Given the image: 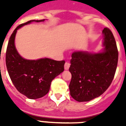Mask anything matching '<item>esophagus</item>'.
<instances>
[{
  "label": "esophagus",
  "mask_w": 126,
  "mask_h": 126,
  "mask_svg": "<svg viewBox=\"0 0 126 126\" xmlns=\"http://www.w3.org/2000/svg\"><path fill=\"white\" fill-rule=\"evenodd\" d=\"M70 67V63H68V62H66L65 63V65H64V68H65V70H68Z\"/></svg>",
  "instance_id": "obj_1"
}]
</instances>
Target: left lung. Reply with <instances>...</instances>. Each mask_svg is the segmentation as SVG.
Wrapping results in <instances>:
<instances>
[{
	"instance_id": "left-lung-1",
	"label": "left lung",
	"mask_w": 126,
	"mask_h": 126,
	"mask_svg": "<svg viewBox=\"0 0 126 126\" xmlns=\"http://www.w3.org/2000/svg\"><path fill=\"white\" fill-rule=\"evenodd\" d=\"M104 47L98 53L75 51L72 53L69 71L72 78L69 90L79 102L99 97L109 87L117 67L118 52L111 31L103 30Z\"/></svg>"
}]
</instances>
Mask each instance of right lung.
I'll use <instances>...</instances> for the list:
<instances>
[{
  "mask_svg": "<svg viewBox=\"0 0 126 126\" xmlns=\"http://www.w3.org/2000/svg\"><path fill=\"white\" fill-rule=\"evenodd\" d=\"M44 20H30L19 25L14 31L7 46L6 64L11 80L19 92L31 99L46 95L51 81L64 71L65 61L49 58L29 60L24 59L17 51L15 38L19 29L33 21L42 22Z\"/></svg>",
  "mask_w": 126,
  "mask_h": 126,
  "instance_id": "1",
  "label": "right lung"
}]
</instances>
